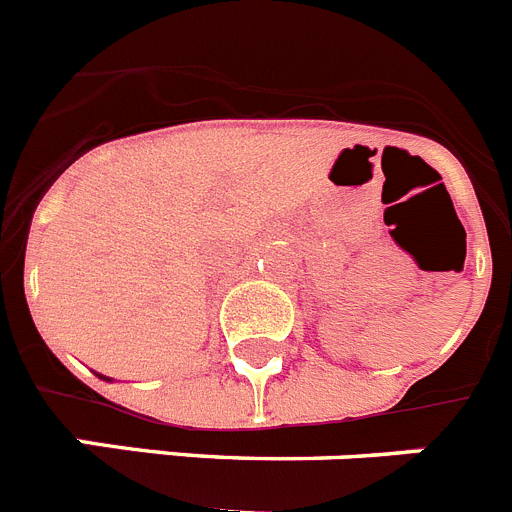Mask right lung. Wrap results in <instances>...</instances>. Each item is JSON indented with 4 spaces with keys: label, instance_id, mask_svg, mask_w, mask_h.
<instances>
[{
    "label": "right lung",
    "instance_id": "add662e5",
    "mask_svg": "<svg viewBox=\"0 0 512 512\" xmlns=\"http://www.w3.org/2000/svg\"><path fill=\"white\" fill-rule=\"evenodd\" d=\"M101 377V380H109V377H104V375H99Z\"/></svg>",
    "mask_w": 512,
    "mask_h": 512
}]
</instances>
